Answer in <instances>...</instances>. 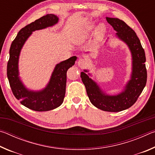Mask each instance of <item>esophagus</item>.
<instances>
[{
  "instance_id": "esophagus-1",
  "label": "esophagus",
  "mask_w": 155,
  "mask_h": 155,
  "mask_svg": "<svg viewBox=\"0 0 155 155\" xmlns=\"http://www.w3.org/2000/svg\"><path fill=\"white\" fill-rule=\"evenodd\" d=\"M77 64L78 66H79L81 68H86L88 65V62L86 59H80L78 60L77 62Z\"/></svg>"
}]
</instances>
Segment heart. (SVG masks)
Listing matches in <instances>:
<instances>
[{"label":"heart","instance_id":"obj_1","mask_svg":"<svg viewBox=\"0 0 155 155\" xmlns=\"http://www.w3.org/2000/svg\"><path fill=\"white\" fill-rule=\"evenodd\" d=\"M94 26L91 24H85V25L80 28L78 30L75 36V41L77 43H80L83 41L87 38L88 35H90V33L93 29ZM106 28L104 25L103 24H101L98 25L96 30V35L97 38L99 39H102L105 33Z\"/></svg>","mask_w":155,"mask_h":155}]
</instances>
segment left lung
Returning a JSON list of instances; mask_svg holds the SVG:
<instances>
[{"instance_id": "8db88e82", "label": "left lung", "mask_w": 155, "mask_h": 155, "mask_svg": "<svg viewBox=\"0 0 155 155\" xmlns=\"http://www.w3.org/2000/svg\"><path fill=\"white\" fill-rule=\"evenodd\" d=\"M107 21L116 31V36L127 44L132 55V73L121 93L108 95L100 88L97 83L89 77L85 70L81 77L85 86L90 102L99 109L109 112H118L127 109L135 104L145 87L147 81L145 52L140 40L129 26L118 18H106Z\"/></svg>"}]
</instances>
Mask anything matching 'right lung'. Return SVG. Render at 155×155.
<instances>
[{
	"mask_svg": "<svg viewBox=\"0 0 155 155\" xmlns=\"http://www.w3.org/2000/svg\"><path fill=\"white\" fill-rule=\"evenodd\" d=\"M59 18L54 14H47L22 28L9 49V59L7 63V74L10 87L15 98L22 105L36 111H47L59 107L64 102L66 87V73L74 65L77 57L70 58L57 64L46 87L40 91L28 90L20 81L18 70V60L23 45L33 31L57 24Z\"/></svg>",
	"mask_w": 155,
	"mask_h": 155,
	"instance_id": "obj_1",
	"label": "right lung"
}]
</instances>
